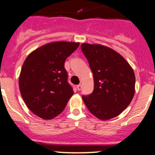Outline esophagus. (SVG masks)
I'll return each mask as SVG.
<instances>
[{"label":"esophagus","mask_w":155,"mask_h":155,"mask_svg":"<svg viewBox=\"0 0 155 155\" xmlns=\"http://www.w3.org/2000/svg\"><path fill=\"white\" fill-rule=\"evenodd\" d=\"M76 88H77V89L78 90H81V89H82V85L81 84H79V85H78L77 86H76Z\"/></svg>","instance_id":"esophagus-1"}]
</instances>
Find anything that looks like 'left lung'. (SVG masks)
<instances>
[{
  "mask_svg": "<svg viewBox=\"0 0 155 155\" xmlns=\"http://www.w3.org/2000/svg\"><path fill=\"white\" fill-rule=\"evenodd\" d=\"M81 49L93 74L94 90L82 100L100 120L118 116L128 106L135 92V76L129 63L112 49L84 43Z\"/></svg>",
  "mask_w": 155,
  "mask_h": 155,
  "instance_id": "obj_1",
  "label": "left lung"
}]
</instances>
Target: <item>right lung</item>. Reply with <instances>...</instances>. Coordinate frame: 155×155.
Wrapping results in <instances>:
<instances>
[{"instance_id": "add662e5", "label": "right lung", "mask_w": 155, "mask_h": 155, "mask_svg": "<svg viewBox=\"0 0 155 155\" xmlns=\"http://www.w3.org/2000/svg\"><path fill=\"white\" fill-rule=\"evenodd\" d=\"M79 43L56 41L43 45L26 58L19 76L21 96L28 108L43 119L60 115L73 95L65 60Z\"/></svg>"}]
</instances>
